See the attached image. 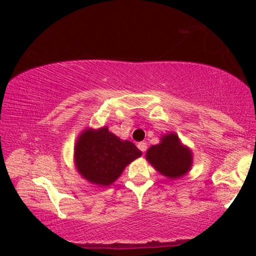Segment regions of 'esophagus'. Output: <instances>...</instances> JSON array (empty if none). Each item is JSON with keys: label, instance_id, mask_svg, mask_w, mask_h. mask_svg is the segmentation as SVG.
Here are the masks:
<instances>
[{"label": "esophagus", "instance_id": "obj_1", "mask_svg": "<svg viewBox=\"0 0 256 256\" xmlns=\"http://www.w3.org/2000/svg\"><path fill=\"white\" fill-rule=\"evenodd\" d=\"M138 148L141 150L142 152H144L146 150V142H140L138 144Z\"/></svg>", "mask_w": 256, "mask_h": 256}]
</instances>
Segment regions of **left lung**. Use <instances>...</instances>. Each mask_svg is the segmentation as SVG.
I'll return each instance as SVG.
<instances>
[{
	"label": "left lung",
	"instance_id": "left-lung-1",
	"mask_svg": "<svg viewBox=\"0 0 256 256\" xmlns=\"http://www.w3.org/2000/svg\"><path fill=\"white\" fill-rule=\"evenodd\" d=\"M146 160L157 171L168 178H178L190 170L192 154L186 146L180 144L176 134L163 136L160 144L150 146Z\"/></svg>",
	"mask_w": 256,
	"mask_h": 256
}]
</instances>
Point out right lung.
I'll list each match as a JSON object with an SVG mask.
<instances>
[{
    "label": "right lung",
    "instance_id": "right-lung-1",
    "mask_svg": "<svg viewBox=\"0 0 256 256\" xmlns=\"http://www.w3.org/2000/svg\"><path fill=\"white\" fill-rule=\"evenodd\" d=\"M142 155L134 143L121 141L108 132L87 129L79 136L74 158L79 172L90 183L110 185L120 177L126 166Z\"/></svg>",
    "mask_w": 256,
    "mask_h": 256
}]
</instances>
